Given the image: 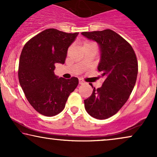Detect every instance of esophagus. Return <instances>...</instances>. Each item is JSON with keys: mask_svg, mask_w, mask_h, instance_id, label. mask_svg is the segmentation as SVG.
<instances>
[{"mask_svg": "<svg viewBox=\"0 0 157 157\" xmlns=\"http://www.w3.org/2000/svg\"><path fill=\"white\" fill-rule=\"evenodd\" d=\"M78 82H79V84H83V83H85V81L81 78L78 79Z\"/></svg>", "mask_w": 157, "mask_h": 157, "instance_id": "1", "label": "esophagus"}]
</instances>
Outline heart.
<instances>
[{"label": "heart", "mask_w": 157, "mask_h": 157, "mask_svg": "<svg viewBox=\"0 0 157 157\" xmlns=\"http://www.w3.org/2000/svg\"><path fill=\"white\" fill-rule=\"evenodd\" d=\"M90 44H94V43L90 42V41H85L84 43H83V46H87V45H90Z\"/></svg>", "instance_id": "b5f03b06"}]
</instances>
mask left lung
Returning <instances> with one entry per match:
<instances>
[{"label": "left lung", "instance_id": "8db88e82", "mask_svg": "<svg viewBox=\"0 0 157 157\" xmlns=\"http://www.w3.org/2000/svg\"><path fill=\"white\" fill-rule=\"evenodd\" d=\"M81 34L99 45L98 70L106 78L101 87L94 88L91 96L84 100L86 111L95 119H108L121 109L133 91L138 74L136 54L132 46L112 30Z\"/></svg>", "mask_w": 157, "mask_h": 157}]
</instances>
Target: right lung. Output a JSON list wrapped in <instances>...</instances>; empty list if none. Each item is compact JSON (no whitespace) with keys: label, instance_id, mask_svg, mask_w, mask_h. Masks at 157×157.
Wrapping results in <instances>:
<instances>
[{"label":"right lung","instance_id":"right-lung-1","mask_svg":"<svg viewBox=\"0 0 157 157\" xmlns=\"http://www.w3.org/2000/svg\"><path fill=\"white\" fill-rule=\"evenodd\" d=\"M78 34L46 29L23 46L19 60V83L30 104L40 114L53 117L61 113L78 84L76 77L58 78L53 71L55 63H65L68 47Z\"/></svg>","mask_w":157,"mask_h":157}]
</instances>
